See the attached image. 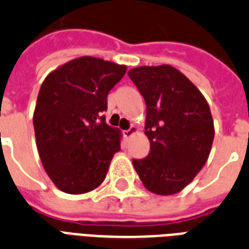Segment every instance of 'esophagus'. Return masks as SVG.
<instances>
[{"label": "esophagus", "instance_id": "esophagus-1", "mask_svg": "<svg viewBox=\"0 0 249 249\" xmlns=\"http://www.w3.org/2000/svg\"><path fill=\"white\" fill-rule=\"evenodd\" d=\"M134 133H137V128H136L134 125H132L130 128L126 129V130H124V136L126 138H130L133 136V134H134Z\"/></svg>", "mask_w": 249, "mask_h": 249}]
</instances>
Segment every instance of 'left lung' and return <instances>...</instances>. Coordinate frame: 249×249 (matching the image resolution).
<instances>
[{"label": "left lung", "mask_w": 249, "mask_h": 249, "mask_svg": "<svg viewBox=\"0 0 249 249\" xmlns=\"http://www.w3.org/2000/svg\"><path fill=\"white\" fill-rule=\"evenodd\" d=\"M146 103L145 134L150 151L133 159L146 189L170 196L191 183L208 160L214 140L213 117L200 90L171 65L128 71Z\"/></svg>", "instance_id": "obj_1"}]
</instances>
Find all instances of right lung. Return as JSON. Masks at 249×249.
<instances>
[{
	"mask_svg": "<svg viewBox=\"0 0 249 249\" xmlns=\"http://www.w3.org/2000/svg\"><path fill=\"white\" fill-rule=\"evenodd\" d=\"M126 66L79 57L47 75L35 112L36 146L44 170L60 191L90 192L103 183L120 130L106 123L107 96Z\"/></svg>",
	"mask_w": 249,
	"mask_h": 249,
	"instance_id": "1",
	"label": "right lung"
}]
</instances>
